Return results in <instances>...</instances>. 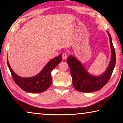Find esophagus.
Returning a JSON list of instances; mask_svg holds the SVG:
<instances>
[{"label":"esophagus","mask_w":123,"mask_h":123,"mask_svg":"<svg viewBox=\"0 0 123 123\" xmlns=\"http://www.w3.org/2000/svg\"><path fill=\"white\" fill-rule=\"evenodd\" d=\"M62 57H63V59L64 60L66 59L67 58V54L66 53H63V54H62Z\"/></svg>","instance_id":"1"}]
</instances>
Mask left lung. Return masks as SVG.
<instances>
[{"instance_id":"8db88e82","label":"left lung","mask_w":123,"mask_h":123,"mask_svg":"<svg viewBox=\"0 0 123 123\" xmlns=\"http://www.w3.org/2000/svg\"><path fill=\"white\" fill-rule=\"evenodd\" d=\"M111 48V58L105 72L98 76L89 73L81 62L73 55H69L67 61L70 68L73 85L75 90L82 92H92L101 89L110 80L116 62V55L112 38L108 31Z\"/></svg>"}]
</instances>
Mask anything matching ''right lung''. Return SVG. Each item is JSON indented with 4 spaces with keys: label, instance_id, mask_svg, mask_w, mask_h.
Here are the masks:
<instances>
[{
    "label": "right lung",
    "instance_id": "obj_1",
    "mask_svg": "<svg viewBox=\"0 0 123 123\" xmlns=\"http://www.w3.org/2000/svg\"><path fill=\"white\" fill-rule=\"evenodd\" d=\"M62 60V55L52 59L45 65L41 72L35 76L22 77L18 75L10 66L7 57V64L13 80L22 90L30 93H41L46 90L52 83L51 71Z\"/></svg>",
    "mask_w": 123,
    "mask_h": 123
}]
</instances>
